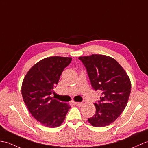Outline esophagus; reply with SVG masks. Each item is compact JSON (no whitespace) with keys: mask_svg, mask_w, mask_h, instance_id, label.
Returning <instances> with one entry per match:
<instances>
[{"mask_svg":"<svg viewBox=\"0 0 148 148\" xmlns=\"http://www.w3.org/2000/svg\"><path fill=\"white\" fill-rule=\"evenodd\" d=\"M75 105L78 106H81L82 105H83V103H82V102H75Z\"/></svg>","mask_w":148,"mask_h":148,"instance_id":"34e87169","label":"esophagus"}]
</instances>
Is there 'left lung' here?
I'll list each match as a JSON object with an SVG mask.
<instances>
[{
    "label": "left lung",
    "instance_id": "left-lung-1",
    "mask_svg": "<svg viewBox=\"0 0 148 148\" xmlns=\"http://www.w3.org/2000/svg\"><path fill=\"white\" fill-rule=\"evenodd\" d=\"M86 69L93 90L101 91L95 102V114L88 119L96 127L110 124L121 114L127 103L131 83L118 62L104 55L93 54L78 58Z\"/></svg>",
    "mask_w": 148,
    "mask_h": 148
}]
</instances>
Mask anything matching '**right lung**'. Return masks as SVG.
<instances>
[{
	"instance_id": "obj_1",
	"label": "right lung",
	"mask_w": 148,
	"mask_h": 148,
	"mask_svg": "<svg viewBox=\"0 0 148 148\" xmlns=\"http://www.w3.org/2000/svg\"><path fill=\"white\" fill-rule=\"evenodd\" d=\"M71 60V57L45 58L31 68L23 79L24 102L33 117L47 127L60 126L71 108L70 105L51 97V95Z\"/></svg>"
}]
</instances>
